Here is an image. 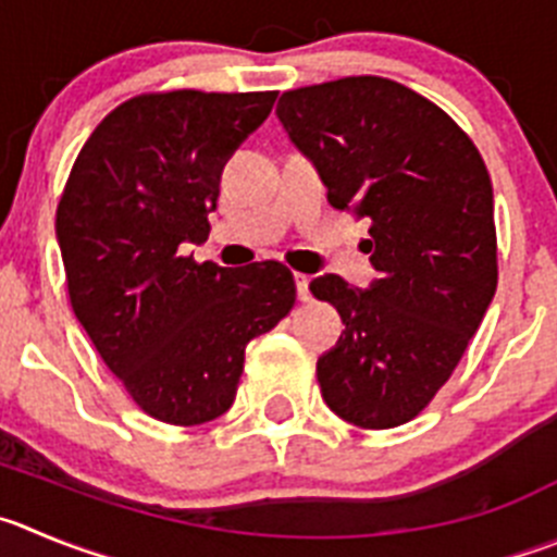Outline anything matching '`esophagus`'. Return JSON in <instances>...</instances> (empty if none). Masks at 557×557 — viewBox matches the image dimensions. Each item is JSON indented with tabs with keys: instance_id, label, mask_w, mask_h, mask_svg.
<instances>
[{
	"instance_id": "34e87169",
	"label": "esophagus",
	"mask_w": 557,
	"mask_h": 557,
	"mask_svg": "<svg viewBox=\"0 0 557 557\" xmlns=\"http://www.w3.org/2000/svg\"><path fill=\"white\" fill-rule=\"evenodd\" d=\"M294 280H296V294H299V299H302V302H310V277L308 274L296 272Z\"/></svg>"
}]
</instances>
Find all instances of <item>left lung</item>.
Here are the masks:
<instances>
[{
	"mask_svg": "<svg viewBox=\"0 0 557 557\" xmlns=\"http://www.w3.org/2000/svg\"><path fill=\"white\" fill-rule=\"evenodd\" d=\"M277 117L341 211L371 220L368 288L310 283L346 330L319 357L321 396L362 429L412 420L459 366L497 288L495 197L472 139L379 76L283 92Z\"/></svg>",
	"mask_w": 557,
	"mask_h": 557,
	"instance_id": "1",
	"label": "left lung"
}]
</instances>
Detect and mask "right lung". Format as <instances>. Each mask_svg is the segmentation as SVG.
I'll return each mask as SVG.
<instances>
[{"label":"right lung","mask_w":557,"mask_h":557,"mask_svg":"<svg viewBox=\"0 0 557 557\" xmlns=\"http://www.w3.org/2000/svg\"><path fill=\"white\" fill-rule=\"evenodd\" d=\"M277 92L175 90L109 112L57 206L71 305L109 371L156 420L200 425L236 398L244 349L296 302L277 261L195 263L220 178Z\"/></svg>","instance_id":"right-lung-1"}]
</instances>
